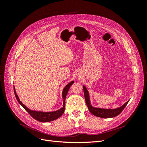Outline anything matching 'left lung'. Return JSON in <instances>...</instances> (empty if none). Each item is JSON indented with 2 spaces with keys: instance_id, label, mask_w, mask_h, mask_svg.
<instances>
[{
  "instance_id": "left-lung-1",
  "label": "left lung",
  "mask_w": 147,
  "mask_h": 147,
  "mask_svg": "<svg viewBox=\"0 0 147 147\" xmlns=\"http://www.w3.org/2000/svg\"><path fill=\"white\" fill-rule=\"evenodd\" d=\"M83 88L84 99H85V101H86V105L88 106V108L89 110H90V112L92 115H94V116H96L97 117L103 118H113L115 117H117L118 115H119L121 113V112L124 110V109L126 107L128 102L129 101L128 100L121 107H120L118 109H104L93 107H92V105H91L90 100V96H89V93L88 90H86V88L84 86H83Z\"/></svg>"
}]
</instances>
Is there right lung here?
Instances as JSON below:
<instances>
[{"instance_id":"obj_1","label":"right lung","mask_w":147,"mask_h":147,"mask_svg":"<svg viewBox=\"0 0 147 147\" xmlns=\"http://www.w3.org/2000/svg\"><path fill=\"white\" fill-rule=\"evenodd\" d=\"M74 81H72L70 82L64 88L63 91V108L61 109L55 111V112H35V111H32L29 110L28 108L26 107L22 103V102L20 100L16 92L15 91V89L14 88V92L16 96V98L17 100L18 101L19 103L27 111V112L29 113V115L35 119H36L37 121H38L40 122H49L53 121V120H55L59 118L62 115H63L64 112L65 110V97L67 96V94L69 91V88L70 86L74 83Z\"/></svg>"}]
</instances>
